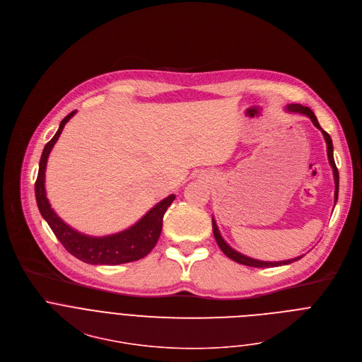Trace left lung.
Masks as SVG:
<instances>
[{"label":"left lung","mask_w":362,"mask_h":362,"mask_svg":"<svg viewBox=\"0 0 362 362\" xmlns=\"http://www.w3.org/2000/svg\"><path fill=\"white\" fill-rule=\"evenodd\" d=\"M286 112L287 113H298V115H304L307 117L311 119L313 125L321 131L322 136H324V141L327 144V156H328V162H329V166L332 169V176H334V185H335V190H334V204L337 203L338 200V186H339V176H338V169L335 166V162H334V146H332V141H331V136L320 127L318 120L314 115V112L307 107V106H303L300 103H288L286 106ZM211 224H213V234H214V238L216 242L220 247V250L228 257L231 259L233 262L235 263H240V264H245V266H249V267H257V269H267V267H279V266H287V264H291L300 259H303L304 255L298 256V257H294V259H290V260H283V262H263V260H257V259H252L249 256H245L243 253H238L237 250H234L231 246H228V243H226V240L223 238L218 227H217V223H216V218L211 217Z\"/></svg>","instance_id":"8db88e82"}]
</instances>
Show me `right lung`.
Instances as JSON below:
<instances>
[{"mask_svg": "<svg viewBox=\"0 0 362 362\" xmlns=\"http://www.w3.org/2000/svg\"><path fill=\"white\" fill-rule=\"evenodd\" d=\"M76 113V110L71 112L65 116L54 138L45 145L38 169V177L35 182V199L40 209L41 216L48 223L57 238L62 243V246L76 259L82 260L88 264H106L116 266L131 263L144 259L148 256L152 249L156 246L159 235L162 233L163 216L168 207L173 203L175 194H169L159 203H156L148 213H145L135 224L131 227L107 235H89L81 233L66 224L51 207V203L47 197L45 189V172L49 153L59 139L68 120Z\"/></svg>", "mask_w": 362, "mask_h": 362, "instance_id": "right-lung-1", "label": "right lung"}]
</instances>
